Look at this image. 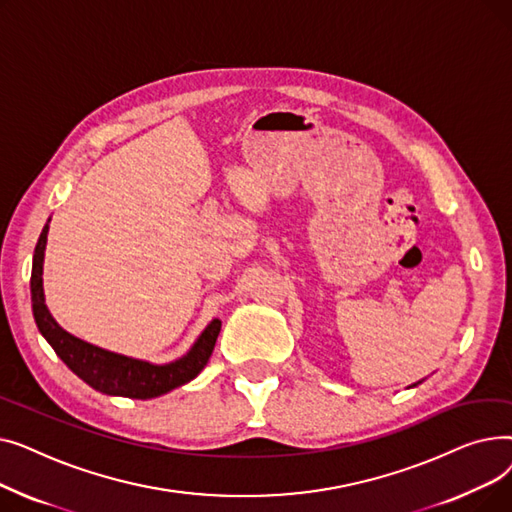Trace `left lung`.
<instances>
[{"label": "left lung", "instance_id": "8db88e82", "mask_svg": "<svg viewBox=\"0 0 512 512\" xmlns=\"http://www.w3.org/2000/svg\"><path fill=\"white\" fill-rule=\"evenodd\" d=\"M415 386H417V384H415Z\"/></svg>", "mask_w": 512, "mask_h": 512}]
</instances>
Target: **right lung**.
<instances>
[{"label": "right lung", "mask_w": 512, "mask_h": 512, "mask_svg": "<svg viewBox=\"0 0 512 512\" xmlns=\"http://www.w3.org/2000/svg\"><path fill=\"white\" fill-rule=\"evenodd\" d=\"M47 230L43 228L39 242L33 255V274H31V299H33V315L37 328L43 338L51 344L56 355L78 375L80 380L87 382L91 388L126 398H153L166 394L186 382L197 378L199 371L207 365L215 340H218L222 321L213 319L203 330L195 346L182 359L168 365H151L139 359L122 357L110 351H103L85 340H80L66 330H62L56 319L51 317L43 297V255L47 245Z\"/></svg>", "instance_id": "obj_1"}]
</instances>
